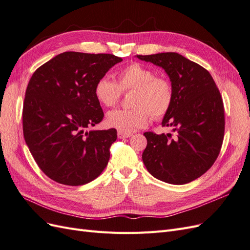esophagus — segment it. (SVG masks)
I'll return each instance as SVG.
<instances>
[{
	"label": "esophagus",
	"mask_w": 250,
	"mask_h": 250,
	"mask_svg": "<svg viewBox=\"0 0 250 250\" xmlns=\"http://www.w3.org/2000/svg\"><path fill=\"white\" fill-rule=\"evenodd\" d=\"M131 133H125V132H118V138L119 139H127V138H130L131 137Z\"/></svg>",
	"instance_id": "esophagus-1"
}]
</instances>
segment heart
<instances>
[{
    "instance_id": "obj_1",
    "label": "heart",
    "mask_w": 250,
    "mask_h": 250,
    "mask_svg": "<svg viewBox=\"0 0 250 250\" xmlns=\"http://www.w3.org/2000/svg\"><path fill=\"white\" fill-rule=\"evenodd\" d=\"M130 109H115L107 113L106 124L121 132L131 133L145 127L150 116L161 119L167 115L173 103V87L164 77H157L153 70L133 62L118 73L117 82L102 77L96 82L94 94L98 102L106 107L115 106L122 92H130Z\"/></svg>"
}]
</instances>
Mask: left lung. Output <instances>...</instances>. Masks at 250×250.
<instances>
[{
	"label": "left lung",
	"mask_w": 250,
	"mask_h": 250,
	"mask_svg": "<svg viewBox=\"0 0 250 250\" xmlns=\"http://www.w3.org/2000/svg\"><path fill=\"white\" fill-rule=\"evenodd\" d=\"M161 66L173 87V103L162 125L171 133L145 132L142 158L148 172L172 185H185L206 173L220 152L224 137V107L210 74L178 53L137 55Z\"/></svg>",
	"instance_id": "8db88e82"
}]
</instances>
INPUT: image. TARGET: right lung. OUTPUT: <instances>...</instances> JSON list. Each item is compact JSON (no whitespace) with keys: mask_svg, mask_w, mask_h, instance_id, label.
Returning a JSON list of instances; mask_svg holds the SVG:
<instances>
[{"mask_svg":"<svg viewBox=\"0 0 250 250\" xmlns=\"http://www.w3.org/2000/svg\"><path fill=\"white\" fill-rule=\"evenodd\" d=\"M112 54L64 52L37 69L26 89L22 131L41 170L56 183L81 186L100 175L117 130H90L103 120L96 82L122 62Z\"/></svg>","mask_w":250,"mask_h":250,"instance_id":"obj_1","label":"right lung"}]
</instances>
